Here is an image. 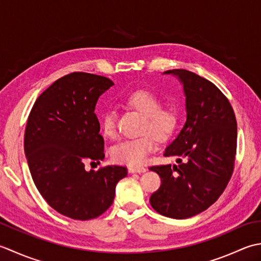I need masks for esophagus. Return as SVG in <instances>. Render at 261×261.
I'll return each instance as SVG.
<instances>
[{
  "label": "esophagus",
  "instance_id": "34e87169",
  "mask_svg": "<svg viewBox=\"0 0 261 261\" xmlns=\"http://www.w3.org/2000/svg\"><path fill=\"white\" fill-rule=\"evenodd\" d=\"M128 171L130 173H143L146 171V169L144 167H129Z\"/></svg>",
  "mask_w": 261,
  "mask_h": 261
}]
</instances>
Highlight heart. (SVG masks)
I'll list each match as a JSON object with an SVG mask.
<instances>
[{
    "instance_id": "b5f03b06",
    "label": "heart",
    "mask_w": 261,
    "mask_h": 261,
    "mask_svg": "<svg viewBox=\"0 0 261 261\" xmlns=\"http://www.w3.org/2000/svg\"><path fill=\"white\" fill-rule=\"evenodd\" d=\"M125 105L144 115L141 132L144 134L127 138L116 144L111 155L116 162L141 166L148 155L155 151L158 138L167 140L172 135L178 124V115L171 107H162L161 100L156 94L148 90H136L124 98ZM101 128L107 137H114L117 132L116 113L114 109H107L101 115Z\"/></svg>"
}]
</instances>
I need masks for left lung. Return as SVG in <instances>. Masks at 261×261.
Listing matches in <instances>:
<instances>
[{"instance_id":"obj_1","label":"left lung","mask_w":261,"mask_h":261,"mask_svg":"<svg viewBox=\"0 0 261 261\" xmlns=\"http://www.w3.org/2000/svg\"><path fill=\"white\" fill-rule=\"evenodd\" d=\"M184 84L187 120L164 156H178V166L150 168L161 186L150 197L159 214L188 219L219 199L234 170L237 119L230 101L208 80L186 70H169Z\"/></svg>"}]
</instances>
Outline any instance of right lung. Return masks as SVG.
<instances>
[{
  "instance_id": "add662e5",
  "label": "right lung",
  "mask_w": 261,
  "mask_h": 261,
  "mask_svg": "<svg viewBox=\"0 0 261 261\" xmlns=\"http://www.w3.org/2000/svg\"><path fill=\"white\" fill-rule=\"evenodd\" d=\"M111 86L110 79L95 74H67L39 95L27 121L24 153L36 187L51 208L73 220L103 214L127 175L121 166L84 169L105 159L94 109Z\"/></svg>"
}]
</instances>
